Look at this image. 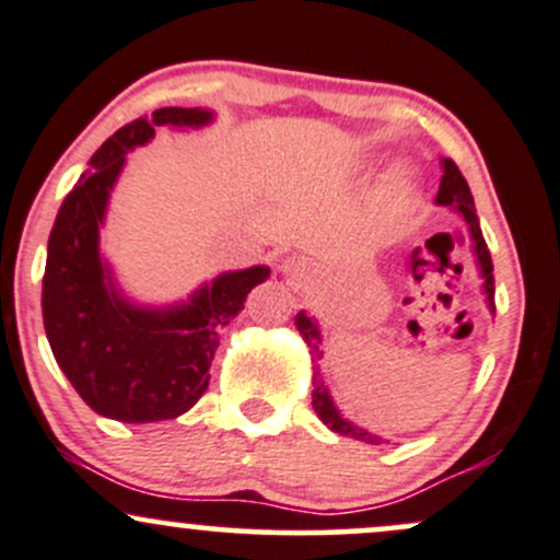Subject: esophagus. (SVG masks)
<instances>
[{"instance_id": "esophagus-1", "label": "esophagus", "mask_w": 560, "mask_h": 560, "mask_svg": "<svg viewBox=\"0 0 560 560\" xmlns=\"http://www.w3.org/2000/svg\"><path fill=\"white\" fill-rule=\"evenodd\" d=\"M284 270H287V273H298V265L287 262V265H284Z\"/></svg>"}]
</instances>
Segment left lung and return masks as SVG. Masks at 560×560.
Masks as SVG:
<instances>
[{
    "instance_id": "8db88e82",
    "label": "left lung",
    "mask_w": 560,
    "mask_h": 560,
    "mask_svg": "<svg viewBox=\"0 0 560 560\" xmlns=\"http://www.w3.org/2000/svg\"><path fill=\"white\" fill-rule=\"evenodd\" d=\"M443 168H445V174H443V182H440L438 203L456 209L458 214L464 217V222H467L469 235H472V241H475V255H478L482 279H486L488 303H491V308H493V262H491V252H488V246H486V238H482V233H480L478 214H475L472 192H469L467 179H464L462 172H458V166L451 161V158H445ZM295 325L300 329V335H303L305 343H308L311 357H314V394H311V405H314L316 416H319V419L325 421L327 427L332 429V432L346 434V438H354V440H362V443H375V445L384 443V440H381L378 434H370V432H364V429L354 427V423L340 419L338 408H335L332 399H329V394H327V388H325V381H322V375H319V359H322L319 329H316L314 322H311L305 314H298Z\"/></svg>"
}]
</instances>
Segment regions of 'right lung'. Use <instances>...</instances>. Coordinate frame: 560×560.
Returning <instances> with one entry per match:
<instances>
[{
	"instance_id": "1",
	"label": "right lung",
	"mask_w": 560,
	"mask_h": 560,
	"mask_svg": "<svg viewBox=\"0 0 560 560\" xmlns=\"http://www.w3.org/2000/svg\"><path fill=\"white\" fill-rule=\"evenodd\" d=\"M209 120L203 109L163 107L122 126L91 158L50 231L43 276L47 340L74 392L107 419L147 423L190 410L209 386L220 329L270 273L262 265L222 273L187 305L147 311L117 295L98 260V222L126 152L155 137L158 126Z\"/></svg>"
}]
</instances>
